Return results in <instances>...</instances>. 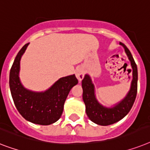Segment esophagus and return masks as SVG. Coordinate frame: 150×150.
<instances>
[{
    "mask_svg": "<svg viewBox=\"0 0 150 150\" xmlns=\"http://www.w3.org/2000/svg\"><path fill=\"white\" fill-rule=\"evenodd\" d=\"M76 78L78 79L79 81H81L83 78V76H84V74H85V71L83 68L81 67H79L76 68Z\"/></svg>",
    "mask_w": 150,
    "mask_h": 150,
    "instance_id": "1",
    "label": "esophagus"
}]
</instances>
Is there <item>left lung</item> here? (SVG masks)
I'll list each match as a JSON object with an SVG mask.
<instances>
[{
    "label": "left lung",
    "instance_id": "8db88e82",
    "mask_svg": "<svg viewBox=\"0 0 150 150\" xmlns=\"http://www.w3.org/2000/svg\"><path fill=\"white\" fill-rule=\"evenodd\" d=\"M120 45L124 48L132 69L131 87L122 100L111 107H105L96 98L94 85L89 74H86L82 81L83 100L86 106V113L90 120L100 125H109L122 119L131 110L137 94V66L129 49L122 43Z\"/></svg>",
    "mask_w": 150,
    "mask_h": 150
}]
</instances>
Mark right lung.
<instances>
[{
	"label": "right lung",
	"instance_id": "add662e5",
	"mask_svg": "<svg viewBox=\"0 0 150 150\" xmlns=\"http://www.w3.org/2000/svg\"><path fill=\"white\" fill-rule=\"evenodd\" d=\"M27 43L21 48L11 68L9 86L15 107L25 119L34 124L48 125L58 121L70 90L78 83L74 74L61 77L45 91L37 92L24 87L19 77L20 61Z\"/></svg>",
	"mask_w": 150,
	"mask_h": 150
}]
</instances>
